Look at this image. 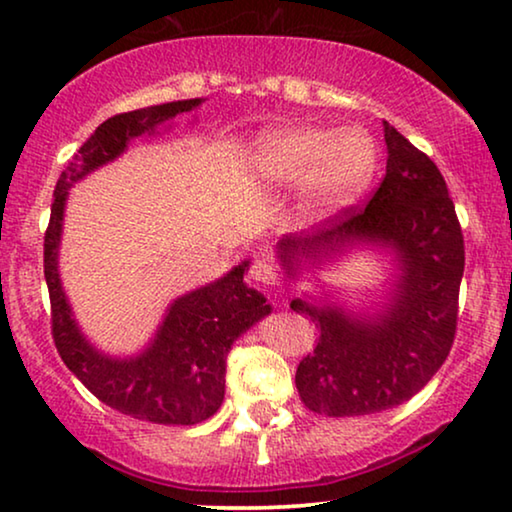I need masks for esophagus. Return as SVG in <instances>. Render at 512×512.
Listing matches in <instances>:
<instances>
[{"instance_id":"1","label":"esophagus","mask_w":512,"mask_h":512,"mask_svg":"<svg viewBox=\"0 0 512 512\" xmlns=\"http://www.w3.org/2000/svg\"><path fill=\"white\" fill-rule=\"evenodd\" d=\"M248 273L255 283H262V285H278L280 283L278 269L271 262H266V259H257V262H253Z\"/></svg>"}]
</instances>
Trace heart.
<instances>
[{"instance_id":"b5f03b06","label":"heart","mask_w":512,"mask_h":512,"mask_svg":"<svg viewBox=\"0 0 512 512\" xmlns=\"http://www.w3.org/2000/svg\"><path fill=\"white\" fill-rule=\"evenodd\" d=\"M376 143L364 129L294 127L264 134L253 153L255 176L273 190L306 183L304 208L322 215L350 204L376 171Z\"/></svg>"}]
</instances>
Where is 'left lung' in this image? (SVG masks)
Here are the masks:
<instances>
[{
	"instance_id": "obj_1",
	"label": "left lung",
	"mask_w": 512,
	"mask_h": 512,
	"mask_svg": "<svg viewBox=\"0 0 512 512\" xmlns=\"http://www.w3.org/2000/svg\"><path fill=\"white\" fill-rule=\"evenodd\" d=\"M387 171L366 204L341 208L313 236H285L278 253L287 271L345 243L383 241L399 253L397 299L378 320L348 318L338 308L294 299L318 329V343L297 366L299 397L327 417L371 415L399 406L429 383L457 334L464 234L445 178L422 150L385 127Z\"/></svg>"
}]
</instances>
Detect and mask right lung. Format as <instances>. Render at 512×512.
<instances>
[{
	"label": "right lung",
	"mask_w": 512,
	"mask_h": 512,
	"mask_svg": "<svg viewBox=\"0 0 512 512\" xmlns=\"http://www.w3.org/2000/svg\"><path fill=\"white\" fill-rule=\"evenodd\" d=\"M201 99H183L148 109L113 115L95 129L71 157L55 185L50 222L43 236V276L50 294V331L55 348L69 371L118 410L153 424H199L211 417L225 399L227 352L232 343L259 318L269 315L262 294L243 283L248 262L236 266L218 283L185 294L169 308L155 343L136 359L99 355L71 320V311L57 273L64 199L71 183L92 169L111 162L134 139L178 113L192 111Z\"/></svg>",
	"instance_id": "add662e5"
}]
</instances>
